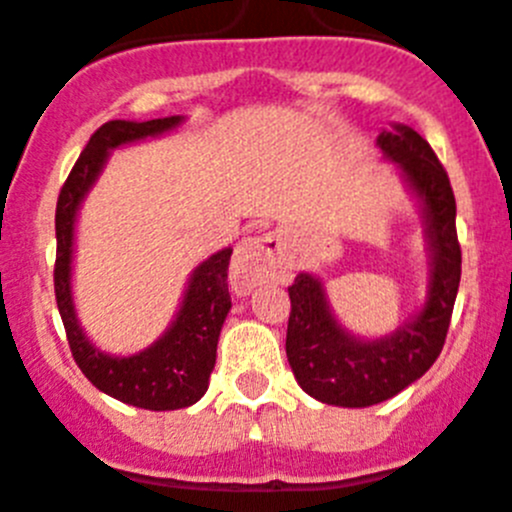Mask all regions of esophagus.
<instances>
[{"mask_svg": "<svg viewBox=\"0 0 512 512\" xmlns=\"http://www.w3.org/2000/svg\"><path fill=\"white\" fill-rule=\"evenodd\" d=\"M287 270H290V257H287L280 237H247V240L240 242L235 257H232L230 285L237 295H247V292L275 280Z\"/></svg>", "mask_w": 512, "mask_h": 512, "instance_id": "34e87169", "label": "esophagus"}]
</instances>
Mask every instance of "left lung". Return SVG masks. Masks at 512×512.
<instances>
[{"label": "left lung", "instance_id": "8db88e82", "mask_svg": "<svg viewBox=\"0 0 512 512\" xmlns=\"http://www.w3.org/2000/svg\"><path fill=\"white\" fill-rule=\"evenodd\" d=\"M382 155L400 167L418 197L430 250L428 297L413 320L377 340H362L335 320L325 287L300 272L290 292L287 360L300 388L327 405L367 408L390 400L423 377L438 360L460 285V242L455 195L433 147L405 124L377 137Z\"/></svg>", "mask_w": 512, "mask_h": 512}]
</instances>
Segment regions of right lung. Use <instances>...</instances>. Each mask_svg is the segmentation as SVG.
<instances>
[{"label":"right lung","instance_id":"1","mask_svg":"<svg viewBox=\"0 0 512 512\" xmlns=\"http://www.w3.org/2000/svg\"><path fill=\"white\" fill-rule=\"evenodd\" d=\"M185 117H162L150 122L112 119L102 124L79 160L74 162L67 182L57 200V260H54V295L59 315L67 330L69 350L74 362L94 388L117 398L119 403L145 410H180L195 405L210 385V372L217 360V340L230 312V290H227V267L232 250L215 252L202 265L195 267L187 282L185 297L177 317L165 335L152 342L147 350L130 357H117L102 352L89 342L79 327L72 300V255H74V222L87 192L97 182L109 152L122 145L165 135L180 127Z\"/></svg>","mask_w":512,"mask_h":512}]
</instances>
